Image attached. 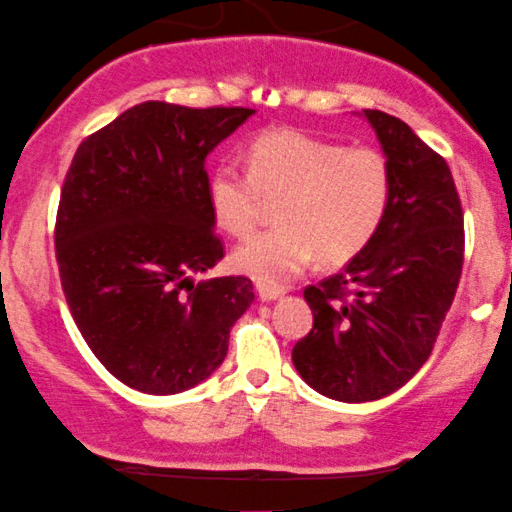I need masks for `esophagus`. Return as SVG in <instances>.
Returning <instances> with one entry per match:
<instances>
[{"label": "esophagus", "mask_w": 512, "mask_h": 512, "mask_svg": "<svg viewBox=\"0 0 512 512\" xmlns=\"http://www.w3.org/2000/svg\"><path fill=\"white\" fill-rule=\"evenodd\" d=\"M256 292H258V300H261V302L280 300V297L285 295L283 287H275V285H268V283H256Z\"/></svg>", "instance_id": "1"}]
</instances>
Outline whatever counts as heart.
Returning a JSON list of instances; mask_svg holds the SVG:
<instances>
[{
	"mask_svg": "<svg viewBox=\"0 0 512 512\" xmlns=\"http://www.w3.org/2000/svg\"><path fill=\"white\" fill-rule=\"evenodd\" d=\"M263 198H280V225L239 244L232 263L261 283L283 285L319 254L343 263L370 244L387 215L392 171L380 149L268 130L246 149V169L220 162L208 176L210 212L232 237L258 225Z\"/></svg>",
	"mask_w": 512,
	"mask_h": 512,
	"instance_id": "obj_1",
	"label": "heart"
}]
</instances>
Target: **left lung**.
Segmentation results:
<instances>
[{
	"label": "left lung",
	"mask_w": 512,
	"mask_h": 512,
	"mask_svg": "<svg viewBox=\"0 0 512 512\" xmlns=\"http://www.w3.org/2000/svg\"><path fill=\"white\" fill-rule=\"evenodd\" d=\"M363 118L392 171L387 215L341 271L304 290L314 326L292 348L302 380L346 404L389 396L421 370L464 261L450 166L404 120L370 108Z\"/></svg>",
	"instance_id": "obj_1"
}]
</instances>
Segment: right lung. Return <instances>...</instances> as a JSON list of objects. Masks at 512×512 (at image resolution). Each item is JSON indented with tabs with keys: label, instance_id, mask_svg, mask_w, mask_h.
<instances>
[{
	"label": "right lung",
	"instance_id": "add662e5",
	"mask_svg": "<svg viewBox=\"0 0 512 512\" xmlns=\"http://www.w3.org/2000/svg\"><path fill=\"white\" fill-rule=\"evenodd\" d=\"M254 113L145 101L74 154L55 225L62 290L91 353L137 392L208 380L254 302L244 275L193 280L225 256L205 157Z\"/></svg>",
	"mask_w": 512,
	"mask_h": 512
}]
</instances>
